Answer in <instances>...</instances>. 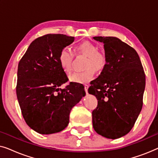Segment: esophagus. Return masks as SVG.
<instances>
[{"label":"esophagus","instance_id":"34e87169","mask_svg":"<svg viewBox=\"0 0 158 158\" xmlns=\"http://www.w3.org/2000/svg\"><path fill=\"white\" fill-rule=\"evenodd\" d=\"M84 88H85V91L86 94H88V85L87 84H85V85H84Z\"/></svg>","mask_w":158,"mask_h":158}]
</instances>
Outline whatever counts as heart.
<instances>
[{
	"label": "heart",
	"mask_w": 158,
	"mask_h": 158,
	"mask_svg": "<svg viewBox=\"0 0 158 158\" xmlns=\"http://www.w3.org/2000/svg\"><path fill=\"white\" fill-rule=\"evenodd\" d=\"M77 54H82L87 57L85 70L83 72L76 73L70 77V81L73 83H86L94 78L95 70H101L106 64V57L104 53L98 50V47L94 43L88 42H82L75 47ZM73 54L68 48L62 49L58 56V60L62 70L67 75L72 73V62Z\"/></svg>",
	"instance_id": "obj_1"
}]
</instances>
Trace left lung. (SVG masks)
I'll return each mask as SVG.
<instances>
[{"label":"left lung","instance_id":"8db88e82","mask_svg":"<svg viewBox=\"0 0 158 158\" xmlns=\"http://www.w3.org/2000/svg\"><path fill=\"white\" fill-rule=\"evenodd\" d=\"M94 39L103 43L106 64L88 88L98 100L93 127L98 135L117 139L131 131L141 111L145 74L139 55L129 45L113 36Z\"/></svg>","mask_w":158,"mask_h":158}]
</instances>
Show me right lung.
<instances>
[{"instance_id":"1","label":"right lung","mask_w":158,"mask_h":158,"mask_svg":"<svg viewBox=\"0 0 158 158\" xmlns=\"http://www.w3.org/2000/svg\"><path fill=\"white\" fill-rule=\"evenodd\" d=\"M74 40L60 34L40 36L31 43L19 63L16 96L21 114L28 126L42 135L66 128L72 108L85 96L82 84L60 88L68 78L58 56Z\"/></svg>"}]
</instances>
